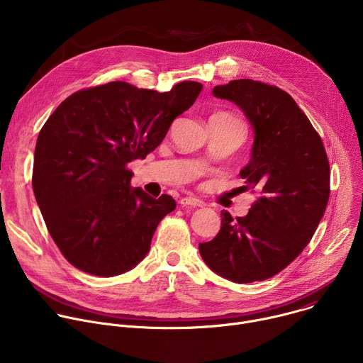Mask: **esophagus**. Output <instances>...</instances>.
<instances>
[{"instance_id": "esophagus-1", "label": "esophagus", "mask_w": 363, "mask_h": 363, "mask_svg": "<svg viewBox=\"0 0 363 363\" xmlns=\"http://www.w3.org/2000/svg\"><path fill=\"white\" fill-rule=\"evenodd\" d=\"M179 203L182 206H194V208H196V206H202V201H199L194 196H184L179 199Z\"/></svg>"}]
</instances>
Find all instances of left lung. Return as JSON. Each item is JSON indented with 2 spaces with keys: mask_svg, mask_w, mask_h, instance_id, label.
Listing matches in <instances>:
<instances>
[{
  "mask_svg": "<svg viewBox=\"0 0 363 363\" xmlns=\"http://www.w3.org/2000/svg\"><path fill=\"white\" fill-rule=\"evenodd\" d=\"M213 94L244 112L254 143L241 191L258 199L245 217L221 211V228L199 244L205 264L234 283L270 279L312 240L329 201L330 168L319 133L284 90L251 79L216 86Z\"/></svg>",
  "mask_w": 363,
  "mask_h": 363,
  "instance_id": "obj_1",
  "label": "left lung"
}]
</instances>
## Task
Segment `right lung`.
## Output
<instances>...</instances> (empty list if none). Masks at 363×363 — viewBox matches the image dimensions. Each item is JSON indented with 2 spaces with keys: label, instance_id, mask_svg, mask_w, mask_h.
<instances>
[{
  "label": "right lung",
  "instance_id": "right-lung-1",
  "mask_svg": "<svg viewBox=\"0 0 363 363\" xmlns=\"http://www.w3.org/2000/svg\"><path fill=\"white\" fill-rule=\"evenodd\" d=\"M201 90L198 82L165 93L111 82L73 93L47 119L33 189L51 238L76 269L113 277L143 260L177 203L132 188L128 164L155 150Z\"/></svg>",
  "mask_w": 363,
  "mask_h": 363
}]
</instances>
